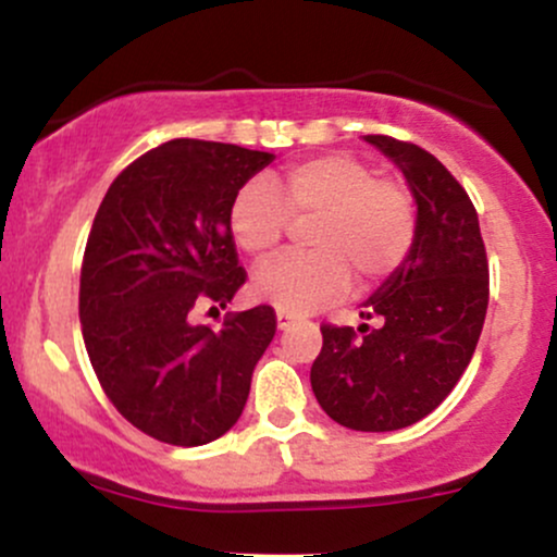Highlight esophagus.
I'll list each match as a JSON object with an SVG mask.
<instances>
[{
	"mask_svg": "<svg viewBox=\"0 0 557 557\" xmlns=\"http://www.w3.org/2000/svg\"><path fill=\"white\" fill-rule=\"evenodd\" d=\"M293 322H296V317L290 311H277V330H287Z\"/></svg>",
	"mask_w": 557,
	"mask_h": 557,
	"instance_id": "34e87169",
	"label": "esophagus"
}]
</instances>
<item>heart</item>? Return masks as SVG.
I'll use <instances>...</instances> for the list:
<instances>
[{
    "label": "heart",
    "instance_id": "heart-1",
    "mask_svg": "<svg viewBox=\"0 0 557 557\" xmlns=\"http://www.w3.org/2000/svg\"><path fill=\"white\" fill-rule=\"evenodd\" d=\"M314 220L306 233L311 253H293L261 264L251 293L274 309L306 314L343 298L350 274L374 285L406 261L417 238L413 198L395 181L350 154H324L290 164L274 181H251L230 207V235L248 257L264 259L290 225Z\"/></svg>",
    "mask_w": 557,
    "mask_h": 557
}]
</instances>
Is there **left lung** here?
Segmentation results:
<instances>
[{
  "instance_id": "8db88e82",
  "label": "left lung",
  "mask_w": 557,
  "mask_h": 557,
  "mask_svg": "<svg viewBox=\"0 0 557 557\" xmlns=\"http://www.w3.org/2000/svg\"><path fill=\"white\" fill-rule=\"evenodd\" d=\"M398 164L417 201V238L403 264L361 304L374 327H322L311 389L330 419L356 432L417 424L443 403L474 356L490 270L474 203L417 144L363 136Z\"/></svg>"
}]
</instances>
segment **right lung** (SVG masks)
Returning <instances> with one entry per match:
<instances>
[{
    "label": "right lung",
    "mask_w": 557,
    "mask_h": 557,
    "mask_svg": "<svg viewBox=\"0 0 557 557\" xmlns=\"http://www.w3.org/2000/svg\"><path fill=\"white\" fill-rule=\"evenodd\" d=\"M274 159L216 140L175 138L114 177L94 216L81 270V324L107 398L159 443L196 447L240 419L251 374L272 343V306L225 309L246 272L230 235L238 190Z\"/></svg>",
    "instance_id": "right-lung-1"
}]
</instances>
